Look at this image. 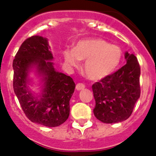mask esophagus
Here are the masks:
<instances>
[{
    "label": "esophagus",
    "mask_w": 156,
    "mask_h": 156,
    "mask_svg": "<svg viewBox=\"0 0 156 156\" xmlns=\"http://www.w3.org/2000/svg\"><path fill=\"white\" fill-rule=\"evenodd\" d=\"M84 87L85 85L83 84V83H77V84L76 85V89L77 90H83Z\"/></svg>",
    "instance_id": "1"
}]
</instances>
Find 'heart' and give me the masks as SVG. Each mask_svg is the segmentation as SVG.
Returning <instances> with one entry per match:
<instances>
[{
	"instance_id": "obj_1",
	"label": "heart",
	"mask_w": 156,
	"mask_h": 156,
	"mask_svg": "<svg viewBox=\"0 0 156 156\" xmlns=\"http://www.w3.org/2000/svg\"><path fill=\"white\" fill-rule=\"evenodd\" d=\"M66 62L76 66L80 60H86L83 72L91 80H100L109 76L118 67L122 51L116 45L109 44L100 38L87 39L77 43L74 50L64 51Z\"/></svg>"
}]
</instances>
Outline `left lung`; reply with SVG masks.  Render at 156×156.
Returning a JSON list of instances; mask_svg holds the SVG:
<instances>
[{"label": "left lung", "instance_id": "1", "mask_svg": "<svg viewBox=\"0 0 156 156\" xmlns=\"http://www.w3.org/2000/svg\"><path fill=\"white\" fill-rule=\"evenodd\" d=\"M126 64L92 85L95 117L105 123L128 119L140 98V65L137 57L125 54Z\"/></svg>", "mask_w": 156, "mask_h": 156}]
</instances>
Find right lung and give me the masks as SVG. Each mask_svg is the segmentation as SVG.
<instances>
[{
  "label": "right lung",
  "instance_id": "right-lung-1",
  "mask_svg": "<svg viewBox=\"0 0 156 156\" xmlns=\"http://www.w3.org/2000/svg\"><path fill=\"white\" fill-rule=\"evenodd\" d=\"M48 40L40 36L27 38L13 60V88L20 105L32 122L49 127L60 126L69 115V101L75 90L73 80L56 72ZM36 65L45 86L41 98L34 97L27 89L28 72Z\"/></svg>",
  "mask_w": 156,
  "mask_h": 156
}]
</instances>
